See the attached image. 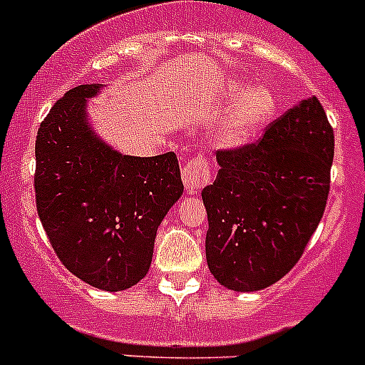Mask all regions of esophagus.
Wrapping results in <instances>:
<instances>
[{
  "label": "esophagus",
  "mask_w": 365,
  "mask_h": 365,
  "mask_svg": "<svg viewBox=\"0 0 365 365\" xmlns=\"http://www.w3.org/2000/svg\"><path fill=\"white\" fill-rule=\"evenodd\" d=\"M210 178H212V169H210V162L203 153L192 155L182 168V180L187 192L201 190L210 182Z\"/></svg>",
  "instance_id": "obj_1"
}]
</instances>
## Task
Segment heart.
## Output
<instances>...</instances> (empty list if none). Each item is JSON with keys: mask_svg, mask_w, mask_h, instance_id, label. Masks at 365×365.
Listing matches in <instances>:
<instances>
[{"mask_svg": "<svg viewBox=\"0 0 365 365\" xmlns=\"http://www.w3.org/2000/svg\"><path fill=\"white\" fill-rule=\"evenodd\" d=\"M247 83L233 79L224 88V97L227 101H237L233 108L224 114L215 128V139L222 146H240L254 138L275 113V95L267 86H254L244 94Z\"/></svg>", "mask_w": 365, "mask_h": 365, "instance_id": "1", "label": "heart"}]
</instances>
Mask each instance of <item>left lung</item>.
<instances>
[{
    "mask_svg": "<svg viewBox=\"0 0 365 365\" xmlns=\"http://www.w3.org/2000/svg\"><path fill=\"white\" fill-rule=\"evenodd\" d=\"M334 130L316 97L272 121L259 141L219 150L201 196L206 261L233 292H257L298 263L325 212Z\"/></svg>",
    "mask_w": 365,
    "mask_h": 365,
    "instance_id": "obj_1",
    "label": "left lung"
}]
</instances>
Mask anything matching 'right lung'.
<instances>
[{
    "label": "right lung",
    "mask_w": 365,
    "mask_h": 365,
    "mask_svg": "<svg viewBox=\"0 0 365 365\" xmlns=\"http://www.w3.org/2000/svg\"><path fill=\"white\" fill-rule=\"evenodd\" d=\"M102 84L65 93L40 123L35 197L54 252L76 277L106 292L138 284L152 264L157 227L183 192L173 152L130 157L86 121Z\"/></svg>",
    "instance_id": "1"
}]
</instances>
